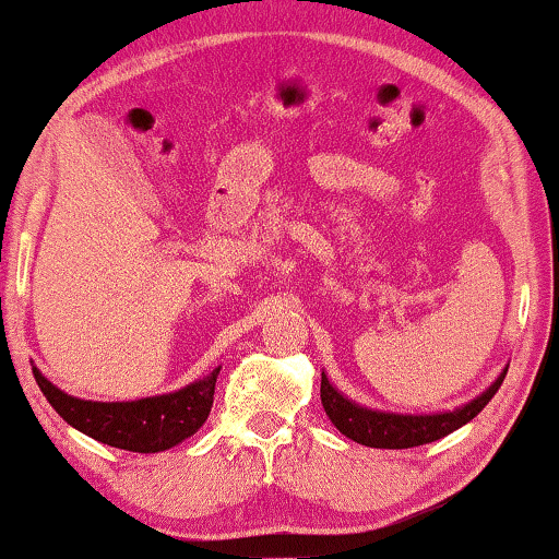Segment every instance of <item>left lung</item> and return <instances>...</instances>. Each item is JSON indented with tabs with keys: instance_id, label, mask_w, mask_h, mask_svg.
<instances>
[{
	"instance_id": "8db88e82",
	"label": "left lung",
	"mask_w": 559,
	"mask_h": 559,
	"mask_svg": "<svg viewBox=\"0 0 559 559\" xmlns=\"http://www.w3.org/2000/svg\"><path fill=\"white\" fill-rule=\"evenodd\" d=\"M503 377H507V371H503L501 377L473 402L463 404V407H457L453 412H440V415H394V412H373L358 407V404L346 400L341 392H335L331 381L325 379V373L323 379H320V402H323V409L325 415L331 417V423L338 427L346 438L369 448L402 450L427 445V442L445 438V435L457 430V427L471 423V419L493 400Z\"/></svg>"
}]
</instances>
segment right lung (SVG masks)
I'll use <instances>...</instances> for the list:
<instances>
[{
    "mask_svg": "<svg viewBox=\"0 0 559 559\" xmlns=\"http://www.w3.org/2000/svg\"><path fill=\"white\" fill-rule=\"evenodd\" d=\"M218 371L173 394L136 402H86L60 392L40 371L33 369L45 400L68 425L104 445L132 450V453H159L201 430L213 407Z\"/></svg>",
    "mask_w": 559,
    "mask_h": 559,
    "instance_id": "right-lung-1",
    "label": "right lung"
}]
</instances>
